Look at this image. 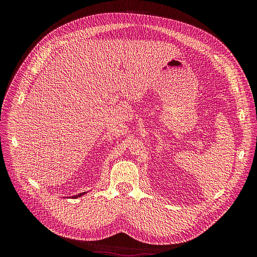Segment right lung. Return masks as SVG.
<instances>
[{
    "label": "right lung",
    "instance_id": "add662e5",
    "mask_svg": "<svg viewBox=\"0 0 257 257\" xmlns=\"http://www.w3.org/2000/svg\"><path fill=\"white\" fill-rule=\"evenodd\" d=\"M85 193H81V194H79V195H76V196H74V197H72V198H78V197H80V196H82V195H84Z\"/></svg>",
    "mask_w": 257,
    "mask_h": 257
}]
</instances>
